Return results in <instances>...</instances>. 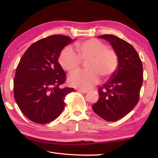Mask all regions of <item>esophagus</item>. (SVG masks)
<instances>
[{"instance_id": "esophagus-1", "label": "esophagus", "mask_w": 158, "mask_h": 158, "mask_svg": "<svg viewBox=\"0 0 158 158\" xmlns=\"http://www.w3.org/2000/svg\"><path fill=\"white\" fill-rule=\"evenodd\" d=\"M78 91L79 92H81V93H88L89 91L87 89H78Z\"/></svg>"}]
</instances>
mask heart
<instances>
[{"label":"heart","instance_id":"b5f03b06","mask_svg":"<svg viewBox=\"0 0 158 158\" xmlns=\"http://www.w3.org/2000/svg\"><path fill=\"white\" fill-rule=\"evenodd\" d=\"M77 50L66 47L61 52L59 62L66 71L71 73L81 65L82 60L86 61L85 70H78L69 77L70 85L81 89H88L99 81L100 75L104 79L113 76L119 66V57L115 49L109 48L106 43L92 38L77 41Z\"/></svg>","mask_w":158,"mask_h":158}]
</instances>
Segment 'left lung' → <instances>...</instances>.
Here are the masks:
<instances>
[{"mask_svg":"<svg viewBox=\"0 0 158 158\" xmlns=\"http://www.w3.org/2000/svg\"><path fill=\"white\" fill-rule=\"evenodd\" d=\"M119 57V66L108 82L100 88L99 100L92 106L97 115L108 122H115L129 113L139 102L143 84V64L136 49L115 35H103Z\"/></svg>","mask_w":158,"mask_h":158,"instance_id":"obj_1","label":"left lung"}]
</instances>
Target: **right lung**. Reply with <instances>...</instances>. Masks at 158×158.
Instances as JSON below:
<instances>
[{"mask_svg": "<svg viewBox=\"0 0 158 158\" xmlns=\"http://www.w3.org/2000/svg\"><path fill=\"white\" fill-rule=\"evenodd\" d=\"M73 40L55 35L29 47L17 66L13 92L19 109L28 119L45 124L58 117L65 106V97L74 88L60 85L66 76L58 62L64 47Z\"/></svg>", "mask_w": 158, "mask_h": 158, "instance_id": "obj_1", "label": "right lung"}]
</instances>
